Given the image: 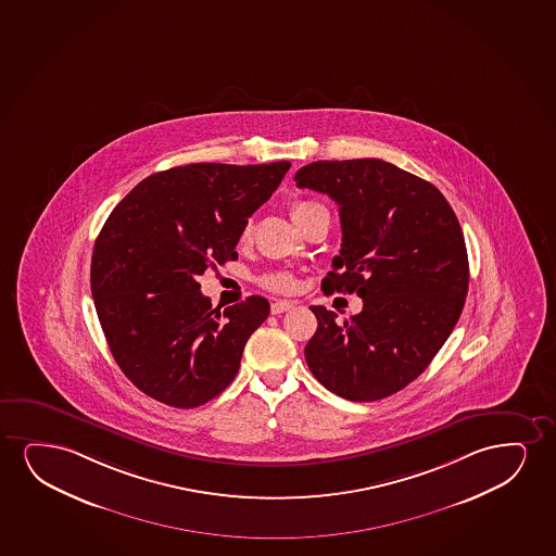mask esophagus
<instances>
[{
	"label": "esophagus",
	"mask_w": 556,
	"mask_h": 556,
	"mask_svg": "<svg viewBox=\"0 0 556 556\" xmlns=\"http://www.w3.org/2000/svg\"><path fill=\"white\" fill-rule=\"evenodd\" d=\"M294 307V303L289 302V300H275L271 303V313L274 315H281V313H287V311L292 309Z\"/></svg>",
	"instance_id": "1"
}]
</instances>
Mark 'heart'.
<instances>
[{
  "label": "heart",
  "mask_w": 556,
  "mask_h": 556,
  "mask_svg": "<svg viewBox=\"0 0 556 556\" xmlns=\"http://www.w3.org/2000/svg\"><path fill=\"white\" fill-rule=\"evenodd\" d=\"M318 207H323V205H318V203L315 202H296L290 207V213H292V218H294L298 226H300V224H302L305 218L309 217L313 211L318 210ZM251 231H253V226H251V223H247L245 228L241 231V239L247 241V239L251 238ZM258 282L262 287H266V289L269 290H277V292H287V290L294 287L292 275H290L289 271H281V269H274V271H266V274L260 275Z\"/></svg>",
  "instance_id": "1"
}]
</instances>
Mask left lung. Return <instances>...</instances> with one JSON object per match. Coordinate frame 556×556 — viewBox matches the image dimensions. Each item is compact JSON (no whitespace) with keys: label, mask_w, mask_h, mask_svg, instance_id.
Wrapping results in <instances>:
<instances>
[{"label":"left lung","mask_w":556,"mask_h":556,"mask_svg":"<svg viewBox=\"0 0 556 556\" xmlns=\"http://www.w3.org/2000/svg\"><path fill=\"white\" fill-rule=\"evenodd\" d=\"M294 180L339 205L341 251L323 290L364 302L343 323L311 305V374L351 402L396 394L428 368L464 309L468 253L455 211L432 182L384 160H318Z\"/></svg>","instance_id":"1"}]
</instances>
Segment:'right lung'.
I'll use <instances>...</instances> for the list:
<instances>
[{
	"label": "right lung",
	"mask_w": 556,
	"mask_h": 556,
	"mask_svg": "<svg viewBox=\"0 0 556 556\" xmlns=\"http://www.w3.org/2000/svg\"><path fill=\"white\" fill-rule=\"evenodd\" d=\"M290 162L188 164L141 180L96 239L90 287L118 368L147 396L190 409L238 374L266 298L213 309L195 281L238 258L247 218L266 203Z\"/></svg>",
	"instance_id": "obj_1"
}]
</instances>
